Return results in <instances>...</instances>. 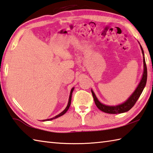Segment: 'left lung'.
<instances>
[{"label": "left lung", "mask_w": 153, "mask_h": 153, "mask_svg": "<svg viewBox=\"0 0 153 153\" xmlns=\"http://www.w3.org/2000/svg\"><path fill=\"white\" fill-rule=\"evenodd\" d=\"M140 44V43L138 42ZM140 49L142 50V53L143 55V64H144V71H143V74L142 76V78L138 84L137 88L135 89L130 96L128 98L126 101H125L124 103H122L120 104L116 105H105L101 103L98 100V99L97 98L96 94H94V91L91 90V94L93 95V98L94 100V102H95V104L96 106L98 107L100 110L102 112L108 113V114H120V113H124L128 112V111L130 110L131 108L133 107V105L135 104L136 102L138 100V99L139 98L140 94H142L143 91L144 90V87L146 85V80H147V68L146 65V62H145V59H144V51L143 49L142 46L140 45Z\"/></svg>", "instance_id": "left-lung-1"}]
</instances>
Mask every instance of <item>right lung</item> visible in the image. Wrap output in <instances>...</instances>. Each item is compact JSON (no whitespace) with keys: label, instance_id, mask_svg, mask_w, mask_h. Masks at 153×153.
Masks as SVG:
<instances>
[{"label":"right lung","instance_id":"1","mask_svg":"<svg viewBox=\"0 0 153 153\" xmlns=\"http://www.w3.org/2000/svg\"><path fill=\"white\" fill-rule=\"evenodd\" d=\"M74 90V88H72V89L71 90V91H70V94H69V101H68V104L67 105V106H66V108H65V110L63 111V112H61L60 114H59L55 116V117L52 118H50V119H46V120H43V121H49V120H53V119H55L57 118L58 117H60V116H63L64 114L66 113V112L68 110L69 106H70V104H71V96H72V93H73V91Z\"/></svg>","mask_w":153,"mask_h":153}]
</instances>
